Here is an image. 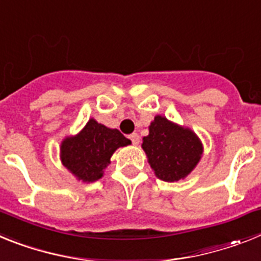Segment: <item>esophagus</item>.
Returning a JSON list of instances; mask_svg holds the SVG:
<instances>
[{
	"label": "esophagus",
	"mask_w": 261,
	"mask_h": 261,
	"mask_svg": "<svg viewBox=\"0 0 261 261\" xmlns=\"http://www.w3.org/2000/svg\"><path fill=\"white\" fill-rule=\"evenodd\" d=\"M130 140L131 142H133V144L134 146H137V144H139V142H140V138H139V135H138L137 133H134V134H131L130 137Z\"/></svg>",
	"instance_id": "1"
}]
</instances>
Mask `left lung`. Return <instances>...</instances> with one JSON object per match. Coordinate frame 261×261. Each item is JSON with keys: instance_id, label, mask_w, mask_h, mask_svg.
I'll use <instances>...</instances> for the list:
<instances>
[{"instance_id": "obj_1", "label": "left lung", "mask_w": 261, "mask_h": 261, "mask_svg": "<svg viewBox=\"0 0 261 261\" xmlns=\"http://www.w3.org/2000/svg\"><path fill=\"white\" fill-rule=\"evenodd\" d=\"M148 128L142 148L156 176L167 182L187 177L202 155L198 137L190 128L178 126L162 115H156Z\"/></svg>"}]
</instances>
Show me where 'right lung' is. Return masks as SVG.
<instances>
[{"instance_id": "obj_1", "label": "right lung", "mask_w": 261, "mask_h": 261, "mask_svg": "<svg viewBox=\"0 0 261 261\" xmlns=\"http://www.w3.org/2000/svg\"><path fill=\"white\" fill-rule=\"evenodd\" d=\"M128 144L131 140L117 128L106 127L92 118L77 135L63 140L60 159L77 180L93 182L102 177L115 149Z\"/></svg>"}]
</instances>
